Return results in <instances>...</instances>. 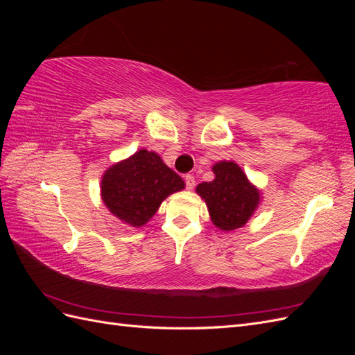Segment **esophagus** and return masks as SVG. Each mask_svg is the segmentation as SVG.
Here are the masks:
<instances>
[{
  "mask_svg": "<svg viewBox=\"0 0 355 355\" xmlns=\"http://www.w3.org/2000/svg\"><path fill=\"white\" fill-rule=\"evenodd\" d=\"M185 184H187L188 189H192V188L196 187V178L192 176V175H187L185 176Z\"/></svg>",
  "mask_w": 355,
  "mask_h": 355,
  "instance_id": "34e87169",
  "label": "esophagus"
}]
</instances>
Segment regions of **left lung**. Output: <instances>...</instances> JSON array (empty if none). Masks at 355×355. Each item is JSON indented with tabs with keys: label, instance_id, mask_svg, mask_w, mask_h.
<instances>
[{
	"label": "left lung",
	"instance_id": "left-lung-1",
	"mask_svg": "<svg viewBox=\"0 0 355 355\" xmlns=\"http://www.w3.org/2000/svg\"><path fill=\"white\" fill-rule=\"evenodd\" d=\"M211 171L214 179L202 182L196 192L206 201L213 225L225 232L243 228L259 207L262 191L234 161H219L213 164Z\"/></svg>",
	"mask_w": 355,
	"mask_h": 355
}]
</instances>
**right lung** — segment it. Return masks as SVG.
Wrapping results in <instances>:
<instances>
[{"label": "right lung", "mask_w": 355, "mask_h": 355, "mask_svg": "<svg viewBox=\"0 0 355 355\" xmlns=\"http://www.w3.org/2000/svg\"><path fill=\"white\" fill-rule=\"evenodd\" d=\"M185 188V182L154 151L139 149L105 170L102 201L115 218L128 227L149 222L168 196Z\"/></svg>", "instance_id": "obj_1"}]
</instances>
